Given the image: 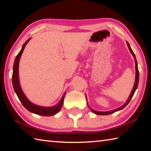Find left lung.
I'll return each instance as SVG.
<instances>
[{
  "label": "left lung",
  "instance_id": "8db88e82",
  "mask_svg": "<svg viewBox=\"0 0 151 151\" xmlns=\"http://www.w3.org/2000/svg\"><path fill=\"white\" fill-rule=\"evenodd\" d=\"M127 46H128V48H129V49L130 50V52H131V54L132 55V56H133V57L134 58V62H135V70H136V74H135V82H134V86L133 88H132V90L131 91V94H130V96L129 97V99H128V100L127 101L126 103H125L124 104H123L122 106L119 107V108L116 109L115 110H112V111H106V112H100V111H95V110H94L91 108V107L88 105V106L89 107V109H91V111L93 112V113L96 114H99V115H107V114H112L113 113V112H115L116 111H120V110H121L122 109H124L125 106H126L129 103L130 101L131 100L132 97L133 96L134 94L135 93V91L137 90V86H138V85H139V69H138V64H137V59H136V57H135V55L134 53L133 52V51H132V50L131 49V47H130V45L129 44V42H128L127 41ZM87 100V99H86ZM88 104V103H87Z\"/></svg>",
  "mask_w": 151,
  "mask_h": 151
}]
</instances>
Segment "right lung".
Wrapping results in <instances>:
<instances>
[{
  "instance_id": "obj_1",
  "label": "right lung",
  "mask_w": 151,
  "mask_h": 151,
  "mask_svg": "<svg viewBox=\"0 0 151 151\" xmlns=\"http://www.w3.org/2000/svg\"><path fill=\"white\" fill-rule=\"evenodd\" d=\"M31 38L28 39L26 42L24 43V45H22V47L21 50L19 52V54L15 58L14 65H13V73H12V85H13V88L14 92L16 93L17 95L19 98V100L21 102L22 105L24 106V108H26L28 111H30L32 113L39 114V115L41 116H49L55 115L58 112L60 109L62 108L64 99L65 96V93H64L63 96L57 105L53 106H49V107H46V106H39L37 104H35L32 103L31 101H30L28 99L27 97L25 95V94L22 91L21 86L20 85V82H19V61L21 57V55L23 52V50L24 49L25 47L28 42H29Z\"/></svg>"
}]
</instances>
